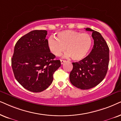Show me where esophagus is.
<instances>
[{"label":"esophagus","mask_w":121,"mask_h":121,"mask_svg":"<svg viewBox=\"0 0 121 121\" xmlns=\"http://www.w3.org/2000/svg\"><path fill=\"white\" fill-rule=\"evenodd\" d=\"M60 61H61V64H63L64 62H65L66 61L65 60H60Z\"/></svg>","instance_id":"34e87169"}]
</instances>
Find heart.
I'll use <instances>...</instances> for the list:
<instances>
[{"label":"heart","mask_w":121,"mask_h":121,"mask_svg":"<svg viewBox=\"0 0 121 121\" xmlns=\"http://www.w3.org/2000/svg\"><path fill=\"white\" fill-rule=\"evenodd\" d=\"M92 43V38L88 34L71 30L60 31L56 38L50 36L48 39V46L53 55L60 56L66 49L67 52L66 56L75 61L82 60L86 57Z\"/></svg>","instance_id":"heart-1"}]
</instances>
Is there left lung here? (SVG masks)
I'll list each match as a JSON object with an SVG mask.
<instances>
[{
    "mask_svg": "<svg viewBox=\"0 0 121 121\" xmlns=\"http://www.w3.org/2000/svg\"><path fill=\"white\" fill-rule=\"evenodd\" d=\"M92 31L94 45L88 56L76 62H72L73 69L70 73V81L74 86L88 90L99 85L105 77L109 64V48L99 32Z\"/></svg>",
    "mask_w": 121,
    "mask_h": 121,
    "instance_id": "obj_1",
    "label": "left lung"
}]
</instances>
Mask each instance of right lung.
<instances>
[{
	"label": "right lung",
	"instance_id": "add662e5",
	"mask_svg": "<svg viewBox=\"0 0 121 121\" xmlns=\"http://www.w3.org/2000/svg\"><path fill=\"white\" fill-rule=\"evenodd\" d=\"M46 30H33L19 39L14 47L12 66L14 76L25 89L33 92L46 90L53 74L61 66L50 52Z\"/></svg>",
	"mask_w": 121,
	"mask_h": 121
}]
</instances>
